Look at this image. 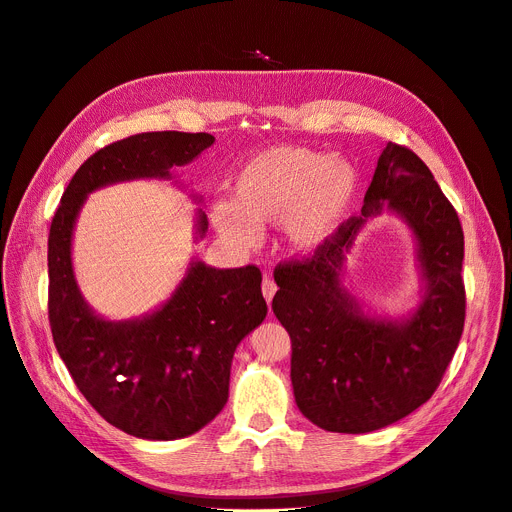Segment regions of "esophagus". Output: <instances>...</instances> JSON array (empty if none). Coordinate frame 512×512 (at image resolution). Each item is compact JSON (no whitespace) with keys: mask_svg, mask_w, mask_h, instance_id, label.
Returning <instances> with one entry per match:
<instances>
[{"mask_svg":"<svg viewBox=\"0 0 512 512\" xmlns=\"http://www.w3.org/2000/svg\"><path fill=\"white\" fill-rule=\"evenodd\" d=\"M261 290H263V297H265V301H267V305L272 303V299H274V294H276V290H278V286H276V282L272 280V276H263V284H261Z\"/></svg>","mask_w":512,"mask_h":512,"instance_id":"esophagus-1","label":"esophagus"}]
</instances>
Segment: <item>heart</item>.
Listing matches in <instances>:
<instances>
[{
    "label": "heart",
    "mask_w": 512,
    "mask_h": 512,
    "mask_svg": "<svg viewBox=\"0 0 512 512\" xmlns=\"http://www.w3.org/2000/svg\"><path fill=\"white\" fill-rule=\"evenodd\" d=\"M359 172L340 155L280 145L238 170L230 203L211 207V222L232 245L255 247L261 228L280 222L290 251L313 255L330 242L359 195Z\"/></svg>",
    "instance_id": "obj_1"
}]
</instances>
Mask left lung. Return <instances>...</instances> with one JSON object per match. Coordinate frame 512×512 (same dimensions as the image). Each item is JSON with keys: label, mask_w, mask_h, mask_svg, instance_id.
<instances>
[{"label": "left lung", "mask_w": 512, "mask_h": 512, "mask_svg": "<svg viewBox=\"0 0 512 512\" xmlns=\"http://www.w3.org/2000/svg\"><path fill=\"white\" fill-rule=\"evenodd\" d=\"M382 212L405 221L416 240L422 299L402 318L371 314L341 282L358 232ZM463 255L459 215L434 174L411 149L388 143L361 215L309 259L274 272L272 309L292 340L294 400L311 423L367 434L432 398L465 326Z\"/></svg>", "instance_id": "8db88e82"}]
</instances>
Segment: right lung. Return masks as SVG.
<instances>
[{"label": "right lung", "instance_id": "add662e5", "mask_svg": "<svg viewBox=\"0 0 512 512\" xmlns=\"http://www.w3.org/2000/svg\"><path fill=\"white\" fill-rule=\"evenodd\" d=\"M215 139L207 132H143L107 145L72 176L53 215L49 324L74 384L114 427L143 440H178L203 429L228 400L236 346L267 315L255 265L218 270L193 257L170 299L132 319H107L85 301L72 238L87 197L130 180H174ZM178 182V180H174ZM191 199L201 205L199 195ZM199 207L195 240L205 238Z\"/></svg>", "mask_w": 512, "mask_h": 512}]
</instances>
